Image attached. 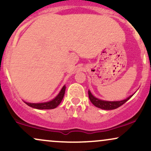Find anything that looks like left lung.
<instances>
[{"instance_id": "8db88e82", "label": "left lung", "mask_w": 151, "mask_h": 151, "mask_svg": "<svg viewBox=\"0 0 151 151\" xmlns=\"http://www.w3.org/2000/svg\"><path fill=\"white\" fill-rule=\"evenodd\" d=\"M133 94V95H134ZM133 95L129 96L126 99L122 100V101H103V100H101L98 98H96L95 96H93V94L91 93V91L88 90V98H89L91 102L95 105L97 108L103 109V110H114L121 105H122L124 103H125L129 99L133 96Z\"/></svg>"}]
</instances>
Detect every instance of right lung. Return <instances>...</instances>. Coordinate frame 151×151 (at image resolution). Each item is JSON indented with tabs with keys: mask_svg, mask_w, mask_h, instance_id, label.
Here are the masks:
<instances>
[{
	"mask_svg": "<svg viewBox=\"0 0 151 151\" xmlns=\"http://www.w3.org/2000/svg\"><path fill=\"white\" fill-rule=\"evenodd\" d=\"M65 89H66V86L64 85L60 91L59 92V93L51 101H48V102H44V103H28V102H24L27 105L30 106L31 108H33L35 109H38V110H50V109H54L57 108L58 105H60V103H61L62 100L63 99L64 97Z\"/></svg>",
	"mask_w": 151,
	"mask_h": 151,
	"instance_id": "right-lung-1",
	"label": "right lung"
}]
</instances>
